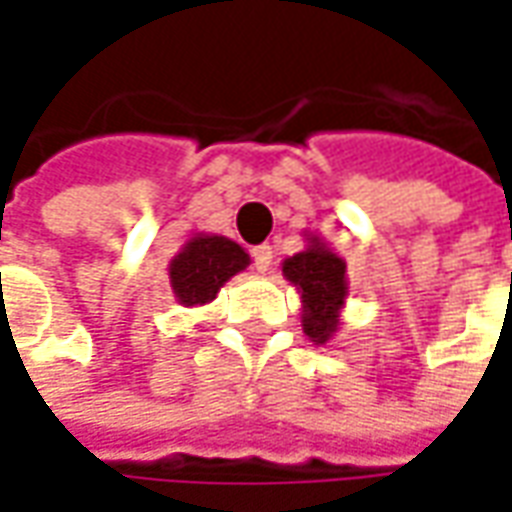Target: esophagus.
<instances>
[{"instance_id": "esophagus-1", "label": "esophagus", "mask_w": 512, "mask_h": 512, "mask_svg": "<svg viewBox=\"0 0 512 512\" xmlns=\"http://www.w3.org/2000/svg\"><path fill=\"white\" fill-rule=\"evenodd\" d=\"M250 256H253V265H256L259 273H265V270H270V265H273V247L270 245L253 247V250H250Z\"/></svg>"}]
</instances>
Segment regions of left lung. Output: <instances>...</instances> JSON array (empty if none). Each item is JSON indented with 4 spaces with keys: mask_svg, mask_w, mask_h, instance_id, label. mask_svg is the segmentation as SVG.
Instances as JSON below:
<instances>
[{
    "mask_svg": "<svg viewBox=\"0 0 512 512\" xmlns=\"http://www.w3.org/2000/svg\"><path fill=\"white\" fill-rule=\"evenodd\" d=\"M282 273L302 296V327L307 339L327 344L342 322V307L347 302V265L319 236H307V247L287 256Z\"/></svg>",
    "mask_w": 512,
    "mask_h": 512,
    "instance_id": "obj_1",
    "label": "left lung"
}]
</instances>
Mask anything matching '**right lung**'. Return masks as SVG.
Listing matches in <instances>:
<instances>
[{"instance_id":"right-lung-1","label":"right lung","mask_w":512,"mask_h":512,"mask_svg":"<svg viewBox=\"0 0 512 512\" xmlns=\"http://www.w3.org/2000/svg\"><path fill=\"white\" fill-rule=\"evenodd\" d=\"M250 265L245 247L227 236L196 233L170 259L168 276L173 296L182 307H202L216 299L230 276Z\"/></svg>"}]
</instances>
